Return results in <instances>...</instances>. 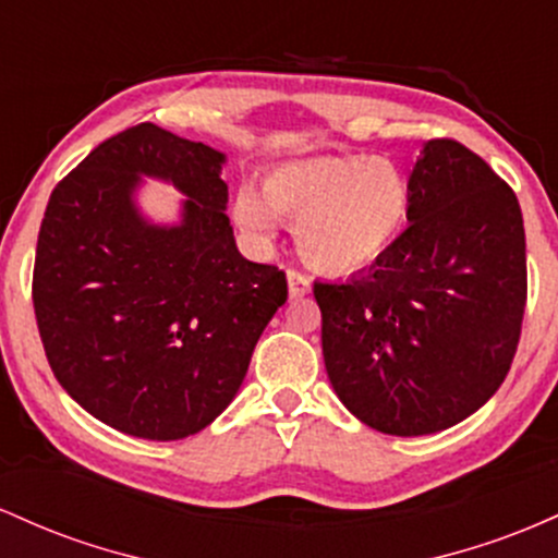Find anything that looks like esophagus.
Listing matches in <instances>:
<instances>
[{
  "mask_svg": "<svg viewBox=\"0 0 558 558\" xmlns=\"http://www.w3.org/2000/svg\"><path fill=\"white\" fill-rule=\"evenodd\" d=\"M287 281H290V298H305L311 292V279L298 268L287 271Z\"/></svg>",
  "mask_w": 558,
  "mask_h": 558,
  "instance_id": "obj_1",
  "label": "esophagus"
}]
</instances>
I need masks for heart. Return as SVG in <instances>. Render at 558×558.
<instances>
[{
	"label": "heart",
	"instance_id": "1",
	"mask_svg": "<svg viewBox=\"0 0 558 558\" xmlns=\"http://www.w3.org/2000/svg\"><path fill=\"white\" fill-rule=\"evenodd\" d=\"M411 190L392 162L372 155L284 162L263 179V197L242 186L234 216L250 234L277 231V213L295 223L300 255L329 274L372 266L409 221Z\"/></svg>",
	"mask_w": 558,
	"mask_h": 558
}]
</instances>
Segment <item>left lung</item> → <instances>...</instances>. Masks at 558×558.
<instances>
[{"mask_svg":"<svg viewBox=\"0 0 558 558\" xmlns=\"http://www.w3.org/2000/svg\"><path fill=\"white\" fill-rule=\"evenodd\" d=\"M409 190V229L366 274L313 281L331 387L398 437L448 429L490 400L527 305L522 210L480 155L429 140Z\"/></svg>","mask_w":558,"mask_h":558,"instance_id":"1","label":"left lung"}]
</instances>
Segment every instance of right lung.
I'll return each instance as SVG.
<instances>
[{"label": "right lung", "instance_id": "obj_1", "mask_svg": "<svg viewBox=\"0 0 558 558\" xmlns=\"http://www.w3.org/2000/svg\"><path fill=\"white\" fill-rule=\"evenodd\" d=\"M221 162L208 144L140 123L97 144L44 210L31 287L44 353L81 409L126 435L208 427L287 303L284 271L234 245ZM140 172L191 197L181 228L135 216Z\"/></svg>", "mask_w": 558, "mask_h": 558}]
</instances>
